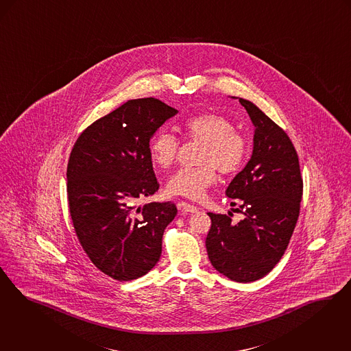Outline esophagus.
Returning a JSON list of instances; mask_svg holds the SVG:
<instances>
[{
	"label": "esophagus",
	"instance_id": "34e87169",
	"mask_svg": "<svg viewBox=\"0 0 351 351\" xmlns=\"http://www.w3.org/2000/svg\"><path fill=\"white\" fill-rule=\"evenodd\" d=\"M178 208H179V210L184 211V213H196L198 210L196 206H193V205H191L188 202H179Z\"/></svg>",
	"mask_w": 351,
	"mask_h": 351
}]
</instances>
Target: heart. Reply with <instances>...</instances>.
I'll use <instances>...</instances> for the list:
<instances>
[{
  "label": "heart",
  "mask_w": 351,
  "mask_h": 351,
  "mask_svg": "<svg viewBox=\"0 0 351 351\" xmlns=\"http://www.w3.org/2000/svg\"><path fill=\"white\" fill-rule=\"evenodd\" d=\"M182 134L186 140L204 143L198 155L201 166L179 169L172 175L167 182L171 195L201 199L217 182V169L225 176L234 175L247 159V141L228 119L218 113H199L186 119L182 124ZM178 152L179 141L169 132L156 133L149 145L152 160L163 169L175 163Z\"/></svg>",
  "instance_id": "heart-1"
}]
</instances>
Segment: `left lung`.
I'll return each mask as SVG.
<instances>
[{
    "label": "left lung",
    "instance_id": "8db88e82",
    "mask_svg": "<svg viewBox=\"0 0 351 351\" xmlns=\"http://www.w3.org/2000/svg\"><path fill=\"white\" fill-rule=\"evenodd\" d=\"M239 99L251 117V159L230 182L226 195L241 199L245 218L208 213L206 250L211 265L235 282L260 280L277 265L294 232L303 179L294 145L271 119L247 99ZM235 205V202H232Z\"/></svg>",
    "mask_w": 351,
    "mask_h": 351
}]
</instances>
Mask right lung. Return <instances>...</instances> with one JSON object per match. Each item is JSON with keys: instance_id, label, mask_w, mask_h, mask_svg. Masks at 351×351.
Returning a JSON list of instances; mask_svg holds the SVG:
<instances>
[{"instance_id": "right-lung-1", "label": "right lung", "mask_w": 351, "mask_h": 351, "mask_svg": "<svg viewBox=\"0 0 351 351\" xmlns=\"http://www.w3.org/2000/svg\"><path fill=\"white\" fill-rule=\"evenodd\" d=\"M178 110L133 99L86 128L71 150L66 179L71 221L91 263L113 280H137L159 261L169 202L136 206L159 189L149 153L156 130ZM136 212H141L137 217Z\"/></svg>"}]
</instances>
